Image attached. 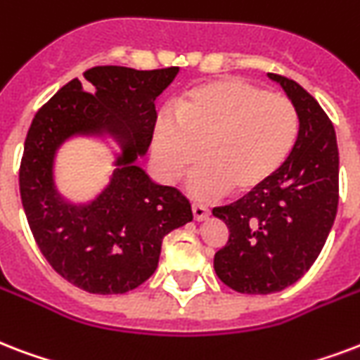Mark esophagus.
Instances as JSON below:
<instances>
[{
    "label": "esophagus",
    "instance_id": "34e87169",
    "mask_svg": "<svg viewBox=\"0 0 360 360\" xmlns=\"http://www.w3.org/2000/svg\"><path fill=\"white\" fill-rule=\"evenodd\" d=\"M192 215L196 221H204L205 217L210 215V207L204 204H192Z\"/></svg>",
    "mask_w": 360,
    "mask_h": 360
}]
</instances>
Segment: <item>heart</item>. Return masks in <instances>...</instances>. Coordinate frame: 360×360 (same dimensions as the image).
I'll list each match as a JSON object with an SVG mask.
<instances>
[{
	"label": "heart",
	"instance_id": "obj_1",
	"mask_svg": "<svg viewBox=\"0 0 360 360\" xmlns=\"http://www.w3.org/2000/svg\"><path fill=\"white\" fill-rule=\"evenodd\" d=\"M300 120L285 96L253 82L217 79L196 86L175 105V119L160 115L155 155L164 177L175 181L200 160L191 191L200 196L249 194L283 168L298 139Z\"/></svg>",
	"mask_w": 360,
	"mask_h": 360
}]
</instances>
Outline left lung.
<instances>
[{
  "label": "left lung",
  "instance_id": "obj_1",
  "mask_svg": "<svg viewBox=\"0 0 360 360\" xmlns=\"http://www.w3.org/2000/svg\"><path fill=\"white\" fill-rule=\"evenodd\" d=\"M292 101L300 120L289 160L264 186L230 205L213 207L229 226L215 253V271L230 289L270 295L311 268L338 210L336 131L314 96L292 79L268 73Z\"/></svg>",
  "mask_w": 360,
  "mask_h": 360
}]
</instances>
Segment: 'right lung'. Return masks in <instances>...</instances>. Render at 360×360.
<instances>
[{"label":"right lung","instance_id":"add662e5","mask_svg":"<svg viewBox=\"0 0 360 360\" xmlns=\"http://www.w3.org/2000/svg\"><path fill=\"white\" fill-rule=\"evenodd\" d=\"M177 71L92 68L52 96L27 130L18 172L27 224L49 264L86 292L122 295L145 283L164 236L192 221L186 196L153 183L136 164L153 139L155 100ZM101 133L123 149L114 177L90 205H68L53 188V155L68 136Z\"/></svg>","mask_w":360,"mask_h":360}]
</instances>
